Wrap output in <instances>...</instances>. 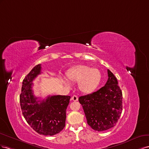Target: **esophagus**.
<instances>
[{"label": "esophagus", "instance_id": "obj_1", "mask_svg": "<svg viewBox=\"0 0 149 149\" xmlns=\"http://www.w3.org/2000/svg\"><path fill=\"white\" fill-rule=\"evenodd\" d=\"M72 100L73 101H77L78 100V96L74 95L72 97Z\"/></svg>", "mask_w": 149, "mask_h": 149}]
</instances>
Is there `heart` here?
I'll return each mask as SVG.
<instances>
[{
	"instance_id": "1",
	"label": "heart",
	"mask_w": 149,
	"mask_h": 149,
	"mask_svg": "<svg viewBox=\"0 0 149 149\" xmlns=\"http://www.w3.org/2000/svg\"><path fill=\"white\" fill-rule=\"evenodd\" d=\"M67 77L72 82H79V88L82 92L89 93L99 86L101 80V73L97 68L79 65L68 70ZM62 82L65 86H70L69 80L62 79Z\"/></svg>"
}]
</instances>
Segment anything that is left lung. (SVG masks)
Segmentation results:
<instances>
[{
	"label": "left lung",
	"mask_w": 149,
	"mask_h": 149,
	"mask_svg": "<svg viewBox=\"0 0 149 149\" xmlns=\"http://www.w3.org/2000/svg\"><path fill=\"white\" fill-rule=\"evenodd\" d=\"M108 80L98 91L80 97L88 125L97 131H104L113 127L122 111V93L116 77L107 70Z\"/></svg>",
	"instance_id": "8db88e82"
}]
</instances>
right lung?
Returning a JSON list of instances; mask_svg holds the SVG:
<instances>
[{
  "label": "right lung",
  "mask_w": 149,
  "mask_h": 149,
  "mask_svg": "<svg viewBox=\"0 0 149 149\" xmlns=\"http://www.w3.org/2000/svg\"><path fill=\"white\" fill-rule=\"evenodd\" d=\"M41 74V64L36 65L23 80L20 95V104L25 120L38 134L56 135L64 128L66 109L70 97L48 96L38 100L33 95V80Z\"/></svg>",
  "instance_id": "right-lung-1"
}]
</instances>
